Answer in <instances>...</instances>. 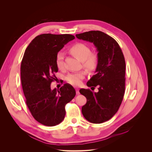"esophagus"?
Wrapping results in <instances>:
<instances>
[{
	"label": "esophagus",
	"instance_id": "1",
	"mask_svg": "<svg viewBox=\"0 0 152 152\" xmlns=\"http://www.w3.org/2000/svg\"><path fill=\"white\" fill-rule=\"evenodd\" d=\"M76 94L77 95H79V94H80V93H79V89H76Z\"/></svg>",
	"mask_w": 152,
	"mask_h": 152
}]
</instances>
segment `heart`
Instances as JSON below:
<instances>
[{
  "label": "heart",
  "mask_w": 152,
  "mask_h": 152,
  "mask_svg": "<svg viewBox=\"0 0 152 152\" xmlns=\"http://www.w3.org/2000/svg\"><path fill=\"white\" fill-rule=\"evenodd\" d=\"M70 53L82 62L83 67L88 71H94L97 67L98 58L97 55L91 53L90 48L83 43L77 42L70 48ZM56 66L62 70L64 67V54L58 52L56 56ZM85 73L83 72L70 74L67 77L69 83L73 85L78 86L82 83V80L85 77Z\"/></svg>",
  "instance_id": "obj_1"
}]
</instances>
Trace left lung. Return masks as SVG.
<instances>
[{
	"instance_id": "obj_1",
	"label": "left lung",
	"mask_w": 152,
	"mask_h": 152,
	"mask_svg": "<svg viewBox=\"0 0 152 152\" xmlns=\"http://www.w3.org/2000/svg\"><path fill=\"white\" fill-rule=\"evenodd\" d=\"M76 37L93 42L98 52L96 74L86 85L90 87L98 86L99 91L81 89L79 92L87 100L82 107L85 118L92 123H102L115 114L122 102L125 90L124 57L117 42L103 32L91 31Z\"/></svg>"
}]
</instances>
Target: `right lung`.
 I'll list each match as a JSON object with an SVG mask.
<instances>
[{
	"instance_id": "right-lung-1",
	"label": "right lung",
	"mask_w": 152,
	"mask_h": 152,
	"mask_svg": "<svg viewBox=\"0 0 152 152\" xmlns=\"http://www.w3.org/2000/svg\"><path fill=\"white\" fill-rule=\"evenodd\" d=\"M75 38L70 34L38 35L30 42L21 61V81L26 104L33 117L45 126L61 123L66 115L65 106L76 95L69 84H64L59 90L50 87L58 71L56 56Z\"/></svg>"
}]
</instances>
